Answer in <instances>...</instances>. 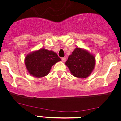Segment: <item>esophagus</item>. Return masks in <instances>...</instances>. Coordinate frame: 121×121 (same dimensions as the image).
<instances>
[{"mask_svg":"<svg viewBox=\"0 0 121 121\" xmlns=\"http://www.w3.org/2000/svg\"><path fill=\"white\" fill-rule=\"evenodd\" d=\"M62 62H65L66 61V58H62Z\"/></svg>","mask_w":121,"mask_h":121,"instance_id":"34e87169","label":"esophagus"}]
</instances>
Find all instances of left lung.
Segmentation results:
<instances>
[{
  "label": "left lung",
  "mask_w": 121,
  "mask_h": 121,
  "mask_svg": "<svg viewBox=\"0 0 121 121\" xmlns=\"http://www.w3.org/2000/svg\"><path fill=\"white\" fill-rule=\"evenodd\" d=\"M73 76L79 78H87L95 65V58L87 50L76 48L65 63Z\"/></svg>",
  "instance_id": "8db88e82"
}]
</instances>
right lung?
<instances>
[{
	"instance_id": "right-lung-1",
	"label": "right lung",
	"mask_w": 121,
	"mask_h": 121,
	"mask_svg": "<svg viewBox=\"0 0 121 121\" xmlns=\"http://www.w3.org/2000/svg\"><path fill=\"white\" fill-rule=\"evenodd\" d=\"M61 60L56 53L41 48L26 56L25 64L29 73L35 78H42L48 75L51 68Z\"/></svg>"
}]
</instances>
